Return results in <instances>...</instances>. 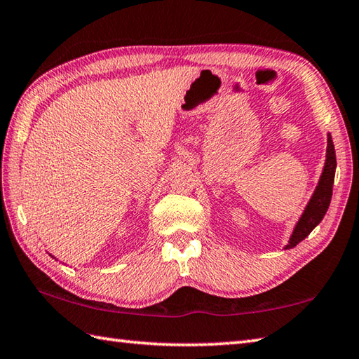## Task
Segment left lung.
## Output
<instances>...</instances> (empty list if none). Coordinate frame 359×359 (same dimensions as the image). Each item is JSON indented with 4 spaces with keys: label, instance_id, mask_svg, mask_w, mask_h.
<instances>
[{
    "label": "left lung",
    "instance_id": "1",
    "mask_svg": "<svg viewBox=\"0 0 359 359\" xmlns=\"http://www.w3.org/2000/svg\"><path fill=\"white\" fill-rule=\"evenodd\" d=\"M334 172H336V153L331 134L328 133L327 139V159L325 165H323V172L320 175L319 184H317L316 191L311 197L309 203L303 211L300 220L297 222V225L290 236L289 243L285 247L286 250L294 248L297 243H300L303 239L308 238V234L319 225L322 222L323 215L327 214L331 195H333V182H334Z\"/></svg>",
    "mask_w": 359,
    "mask_h": 359
}]
</instances>
